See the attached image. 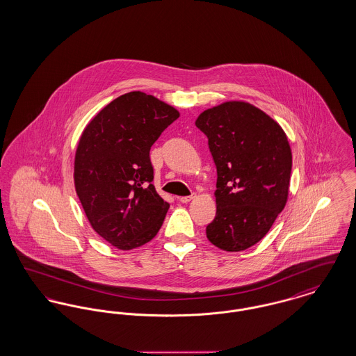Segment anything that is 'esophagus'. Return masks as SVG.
<instances>
[{"label": "esophagus", "instance_id": "1", "mask_svg": "<svg viewBox=\"0 0 356 356\" xmlns=\"http://www.w3.org/2000/svg\"><path fill=\"white\" fill-rule=\"evenodd\" d=\"M195 199V195H191V196H183V197H179V202H181V203H189L191 200H193Z\"/></svg>", "mask_w": 356, "mask_h": 356}]
</instances>
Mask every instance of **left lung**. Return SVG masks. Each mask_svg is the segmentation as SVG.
<instances>
[{
	"mask_svg": "<svg viewBox=\"0 0 356 356\" xmlns=\"http://www.w3.org/2000/svg\"><path fill=\"white\" fill-rule=\"evenodd\" d=\"M218 170L216 216L208 240L240 252L268 234L287 204L292 152L283 128L247 102H225L195 121Z\"/></svg>",
	"mask_w": 356,
	"mask_h": 356,
	"instance_id": "left-lung-1",
	"label": "left lung"
}]
</instances>
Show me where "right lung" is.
Instances as JSON below:
<instances>
[{
    "instance_id": "add662e5",
    "label": "right lung",
    "mask_w": 356,
    "mask_h": 356,
    "mask_svg": "<svg viewBox=\"0 0 356 356\" xmlns=\"http://www.w3.org/2000/svg\"><path fill=\"white\" fill-rule=\"evenodd\" d=\"M180 113L135 90L109 102L88 122L74 154L73 180L97 235L129 251L157 235L170 204L156 192L149 151Z\"/></svg>"
}]
</instances>
